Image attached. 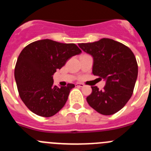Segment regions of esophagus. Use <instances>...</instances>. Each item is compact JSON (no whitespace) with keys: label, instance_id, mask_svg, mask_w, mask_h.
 Segmentation results:
<instances>
[{"label":"esophagus","instance_id":"esophagus-1","mask_svg":"<svg viewBox=\"0 0 151 151\" xmlns=\"http://www.w3.org/2000/svg\"><path fill=\"white\" fill-rule=\"evenodd\" d=\"M76 85L77 87H78V88L84 87V84H82V83H77Z\"/></svg>","mask_w":151,"mask_h":151}]
</instances>
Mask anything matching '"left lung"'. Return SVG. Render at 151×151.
Returning a JSON list of instances; mask_svg holds the SVG:
<instances>
[{"label": "left lung", "mask_w": 151, "mask_h": 151, "mask_svg": "<svg viewBox=\"0 0 151 151\" xmlns=\"http://www.w3.org/2000/svg\"><path fill=\"white\" fill-rule=\"evenodd\" d=\"M78 46L94 58V76L106 80L102 90L92 86L87 102L103 115L117 113L132 95L138 77V63L133 52L123 44L110 38L78 44Z\"/></svg>", "instance_id": "left-lung-1"}]
</instances>
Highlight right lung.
Returning a JSON list of instances; mask_svg holds the SVG:
<instances>
[{
    "label": "right lung",
    "instance_id": "add662e5",
    "mask_svg": "<svg viewBox=\"0 0 151 151\" xmlns=\"http://www.w3.org/2000/svg\"><path fill=\"white\" fill-rule=\"evenodd\" d=\"M81 52L75 44L50 39L34 41L24 47L17 59L14 76L21 100L32 113L50 117L63 107L75 85L54 86L53 75Z\"/></svg>",
    "mask_w": 151,
    "mask_h": 151
}]
</instances>
